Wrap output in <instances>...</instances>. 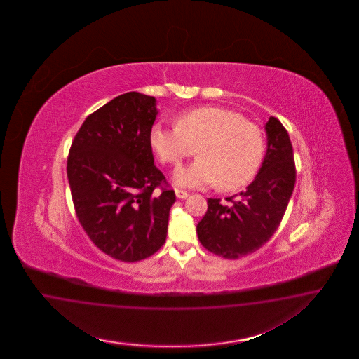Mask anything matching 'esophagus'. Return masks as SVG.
Returning a JSON list of instances; mask_svg holds the SVG:
<instances>
[{"instance_id":"esophagus-1","label":"esophagus","mask_w":359,"mask_h":359,"mask_svg":"<svg viewBox=\"0 0 359 359\" xmlns=\"http://www.w3.org/2000/svg\"><path fill=\"white\" fill-rule=\"evenodd\" d=\"M175 194H176V197H177V198H185V197L188 196V194H187L185 191H183V189H179V188H175Z\"/></svg>"}]
</instances>
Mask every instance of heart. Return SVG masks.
<instances>
[{
  "label": "heart",
  "instance_id": "heart-1",
  "mask_svg": "<svg viewBox=\"0 0 359 359\" xmlns=\"http://www.w3.org/2000/svg\"><path fill=\"white\" fill-rule=\"evenodd\" d=\"M149 143L159 162L171 167H177L196 149L198 159L176 172V183L203 187L218 182L222 191L249 184L266 150L264 134L258 125L221 107L183 111L175 118V129L154 125Z\"/></svg>",
  "mask_w": 359,
  "mask_h": 359
}]
</instances>
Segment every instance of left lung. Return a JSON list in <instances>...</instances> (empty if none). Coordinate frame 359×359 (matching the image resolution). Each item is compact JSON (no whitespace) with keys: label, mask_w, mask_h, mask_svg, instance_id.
<instances>
[{"label":"left lung","mask_w":359,"mask_h":359,"mask_svg":"<svg viewBox=\"0 0 359 359\" xmlns=\"http://www.w3.org/2000/svg\"><path fill=\"white\" fill-rule=\"evenodd\" d=\"M267 152L261 170L239 200L230 205L208 198L205 216L197 224V236L208 251L226 259H237L271 238L280 225L296 182L294 150L282 122L270 117L266 123Z\"/></svg>","instance_id":"8db88e82"}]
</instances>
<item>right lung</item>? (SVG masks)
Here are the masks:
<instances>
[{
  "label": "right lung",
  "instance_id": "add662e5",
  "mask_svg": "<svg viewBox=\"0 0 359 359\" xmlns=\"http://www.w3.org/2000/svg\"><path fill=\"white\" fill-rule=\"evenodd\" d=\"M155 105L138 92L113 98L83 122L67 159L77 218L117 261H142L163 246L176 200L149 143Z\"/></svg>",
  "mask_w": 359,
  "mask_h": 359
}]
</instances>
